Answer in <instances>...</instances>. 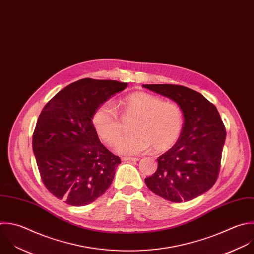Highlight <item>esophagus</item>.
I'll return each instance as SVG.
<instances>
[{
	"instance_id": "1",
	"label": "esophagus",
	"mask_w": 254,
	"mask_h": 254,
	"mask_svg": "<svg viewBox=\"0 0 254 254\" xmlns=\"http://www.w3.org/2000/svg\"><path fill=\"white\" fill-rule=\"evenodd\" d=\"M123 160L125 161H137V157H123Z\"/></svg>"
}]
</instances>
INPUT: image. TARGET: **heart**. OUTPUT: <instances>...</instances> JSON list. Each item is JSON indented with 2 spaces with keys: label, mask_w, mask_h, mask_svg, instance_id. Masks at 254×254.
<instances>
[{
  "label": "heart",
  "mask_w": 254,
  "mask_h": 254,
  "mask_svg": "<svg viewBox=\"0 0 254 254\" xmlns=\"http://www.w3.org/2000/svg\"><path fill=\"white\" fill-rule=\"evenodd\" d=\"M125 119L135 118L130 134L116 144L124 155H133L153 147L155 151L171 148L180 138L184 127V114L179 105L144 92L133 93L120 102ZM92 123L98 135L113 145L123 133V123L116 107L104 103L94 113Z\"/></svg>",
  "instance_id": "1"
}]
</instances>
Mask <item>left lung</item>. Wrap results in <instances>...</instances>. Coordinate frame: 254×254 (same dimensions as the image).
<instances>
[{
	"label": "left lung",
	"mask_w": 254,
	"mask_h": 254,
	"mask_svg": "<svg viewBox=\"0 0 254 254\" xmlns=\"http://www.w3.org/2000/svg\"><path fill=\"white\" fill-rule=\"evenodd\" d=\"M176 102L185 122L176 144L157 157L156 172L144 179L156 195L172 202L191 200L215 184L226 130L217 109L201 94L178 84H142Z\"/></svg>",
	"instance_id": "1"
}]
</instances>
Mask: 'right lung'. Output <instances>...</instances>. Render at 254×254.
I'll return each instance as SVG.
<instances>
[{
	"instance_id": "1",
	"label": "right lung",
	"mask_w": 254,
	"mask_h": 254,
	"mask_svg": "<svg viewBox=\"0 0 254 254\" xmlns=\"http://www.w3.org/2000/svg\"><path fill=\"white\" fill-rule=\"evenodd\" d=\"M127 87L113 79L82 78L59 92L43 109L33 150L47 190L72 206H83L112 185L121 158L101 141L95 111Z\"/></svg>"
}]
</instances>
